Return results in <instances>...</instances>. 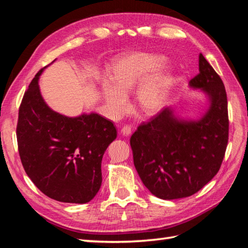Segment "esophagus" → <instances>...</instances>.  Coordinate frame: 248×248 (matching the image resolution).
I'll use <instances>...</instances> for the list:
<instances>
[{
    "mask_svg": "<svg viewBox=\"0 0 248 248\" xmlns=\"http://www.w3.org/2000/svg\"><path fill=\"white\" fill-rule=\"evenodd\" d=\"M121 133H122L124 136L127 137V136H129L130 133H131V127H130L129 125L126 124V125L123 126L122 129H121Z\"/></svg>",
    "mask_w": 248,
    "mask_h": 248,
    "instance_id": "34e87169",
    "label": "esophagus"
}]
</instances>
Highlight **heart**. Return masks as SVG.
Returning <instances> with one entry per match:
<instances>
[{
  "mask_svg": "<svg viewBox=\"0 0 248 248\" xmlns=\"http://www.w3.org/2000/svg\"><path fill=\"white\" fill-rule=\"evenodd\" d=\"M163 63L164 57L146 52L129 53L115 59L107 71L108 82H103L100 89L106 111L111 117H120L127 105L124 95L135 90L142 81L136 92L137 106L145 114L159 111L174 82L170 69L156 71Z\"/></svg>",
  "mask_w": 248,
  "mask_h": 248,
  "instance_id": "b5f03b06",
  "label": "heart"
}]
</instances>
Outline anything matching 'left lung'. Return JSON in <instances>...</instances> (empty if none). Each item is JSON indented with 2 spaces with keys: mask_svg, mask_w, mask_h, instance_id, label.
Returning a JSON list of instances; mask_svg holds the SVG:
<instances>
[{
  "mask_svg": "<svg viewBox=\"0 0 248 248\" xmlns=\"http://www.w3.org/2000/svg\"><path fill=\"white\" fill-rule=\"evenodd\" d=\"M200 73L190 87L210 101L197 121L175 117L170 107L139 125L130 138L134 164L142 183L161 200L193 195L218 172L228 143L227 94L223 81L200 54Z\"/></svg>",
  "mask_w": 248,
  "mask_h": 248,
  "instance_id": "left-lung-1",
  "label": "left lung"
}]
</instances>
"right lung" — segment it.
<instances>
[{
	"label": "right lung",
	"mask_w": 248,
	"mask_h": 248,
	"mask_svg": "<svg viewBox=\"0 0 248 248\" xmlns=\"http://www.w3.org/2000/svg\"><path fill=\"white\" fill-rule=\"evenodd\" d=\"M46 68L35 75L19 108L16 140L22 166L49 199L86 203L101 188L103 155L117 138V129L97 113L69 118L49 108L38 85Z\"/></svg>",
	"instance_id": "1"
}]
</instances>
